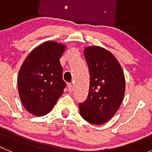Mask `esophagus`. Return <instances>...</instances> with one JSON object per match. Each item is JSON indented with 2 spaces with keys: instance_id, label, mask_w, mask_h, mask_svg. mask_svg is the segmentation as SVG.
<instances>
[{
  "instance_id": "obj_1",
  "label": "esophagus",
  "mask_w": 152,
  "mask_h": 152,
  "mask_svg": "<svg viewBox=\"0 0 152 152\" xmlns=\"http://www.w3.org/2000/svg\"><path fill=\"white\" fill-rule=\"evenodd\" d=\"M68 91H69L70 93L73 92V90H74L73 84H68Z\"/></svg>"
}]
</instances>
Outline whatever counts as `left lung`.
I'll return each mask as SVG.
<instances>
[{
	"label": "left lung",
	"instance_id": "8db88e82",
	"mask_svg": "<svg viewBox=\"0 0 152 152\" xmlns=\"http://www.w3.org/2000/svg\"><path fill=\"white\" fill-rule=\"evenodd\" d=\"M84 53L89 68L90 88L87 100L79 103L80 114L88 123L101 125L113 118L123 102L124 73L116 57L104 48L87 47Z\"/></svg>",
	"mask_w": 152,
	"mask_h": 152
}]
</instances>
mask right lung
<instances>
[{
    "mask_svg": "<svg viewBox=\"0 0 152 152\" xmlns=\"http://www.w3.org/2000/svg\"><path fill=\"white\" fill-rule=\"evenodd\" d=\"M66 46L47 41L24 60L17 78L19 96L26 110L36 116L49 113L64 92L60 58Z\"/></svg>",
    "mask_w": 152,
    "mask_h": 152,
    "instance_id": "add662e5",
    "label": "right lung"
}]
</instances>
